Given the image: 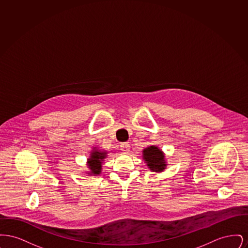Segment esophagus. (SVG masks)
Masks as SVG:
<instances>
[{"label":"esophagus","mask_w":248,"mask_h":248,"mask_svg":"<svg viewBox=\"0 0 248 248\" xmlns=\"http://www.w3.org/2000/svg\"><path fill=\"white\" fill-rule=\"evenodd\" d=\"M121 149H122V151H123L124 153H128L130 150V145L128 143H123V144L121 145Z\"/></svg>","instance_id":"1"}]
</instances>
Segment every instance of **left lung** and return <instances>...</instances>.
I'll list each match as a JSON object with an SVG mask.
<instances>
[{"mask_svg": "<svg viewBox=\"0 0 248 248\" xmlns=\"http://www.w3.org/2000/svg\"><path fill=\"white\" fill-rule=\"evenodd\" d=\"M142 158L147 164L148 168L156 173L163 172L166 168V160H165L164 152L157 146L152 145L145 148L142 151Z\"/></svg>", "mask_w": 248, "mask_h": 248, "instance_id": "left-lung-1", "label": "left lung"}]
</instances>
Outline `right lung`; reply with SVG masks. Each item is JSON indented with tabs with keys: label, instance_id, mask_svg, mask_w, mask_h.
<instances>
[{
	"label": "right lung",
	"instance_id": "right-lung-1",
	"mask_svg": "<svg viewBox=\"0 0 248 248\" xmlns=\"http://www.w3.org/2000/svg\"><path fill=\"white\" fill-rule=\"evenodd\" d=\"M108 152L99 150L98 148L94 147L91 151V154L89 158L87 159V167L90 171L85 172L86 174L90 176H97L102 171V165L104 162V159L107 157Z\"/></svg>",
	"mask_w": 248,
	"mask_h": 248
}]
</instances>
